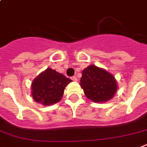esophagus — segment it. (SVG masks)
<instances>
[{
	"mask_svg": "<svg viewBox=\"0 0 147 147\" xmlns=\"http://www.w3.org/2000/svg\"><path fill=\"white\" fill-rule=\"evenodd\" d=\"M71 79L72 80V81H75V82H76L77 80H78L76 76H72V77H71Z\"/></svg>",
	"mask_w": 147,
	"mask_h": 147,
	"instance_id": "esophagus-1",
	"label": "esophagus"
}]
</instances>
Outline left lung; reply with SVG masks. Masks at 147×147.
<instances>
[{"instance_id": "left-lung-1", "label": "left lung", "mask_w": 147, "mask_h": 147, "mask_svg": "<svg viewBox=\"0 0 147 147\" xmlns=\"http://www.w3.org/2000/svg\"><path fill=\"white\" fill-rule=\"evenodd\" d=\"M80 86L86 97L95 102H107L118 88L114 76L96 65L88 66L82 71Z\"/></svg>"}]
</instances>
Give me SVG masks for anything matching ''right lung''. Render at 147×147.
I'll list each match as a JSON object with an SVG mask.
<instances>
[{
    "instance_id": "add662e5",
    "label": "right lung",
    "mask_w": 147,
    "mask_h": 147,
    "mask_svg": "<svg viewBox=\"0 0 147 147\" xmlns=\"http://www.w3.org/2000/svg\"><path fill=\"white\" fill-rule=\"evenodd\" d=\"M71 82L70 78L49 68L31 83L33 99L44 106L57 103L63 96L65 86Z\"/></svg>"
}]
</instances>
